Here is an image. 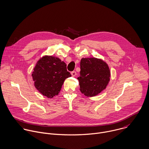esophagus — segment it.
<instances>
[{"label": "esophagus", "instance_id": "obj_1", "mask_svg": "<svg viewBox=\"0 0 149 149\" xmlns=\"http://www.w3.org/2000/svg\"><path fill=\"white\" fill-rule=\"evenodd\" d=\"M71 74H72V76L73 77L76 76V72H75V71L72 72H71Z\"/></svg>", "mask_w": 149, "mask_h": 149}]
</instances>
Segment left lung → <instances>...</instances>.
Masks as SVG:
<instances>
[{
    "mask_svg": "<svg viewBox=\"0 0 149 149\" xmlns=\"http://www.w3.org/2000/svg\"><path fill=\"white\" fill-rule=\"evenodd\" d=\"M108 65L95 58H82L80 61V90L87 97H94L102 91L110 80Z\"/></svg>",
    "mask_w": 149,
    "mask_h": 149,
    "instance_id": "8db88e82",
    "label": "left lung"
}]
</instances>
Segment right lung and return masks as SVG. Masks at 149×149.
<instances>
[{
	"label": "right lung",
	"mask_w": 149,
	"mask_h": 149,
	"mask_svg": "<svg viewBox=\"0 0 149 149\" xmlns=\"http://www.w3.org/2000/svg\"><path fill=\"white\" fill-rule=\"evenodd\" d=\"M71 76L67 70L66 63L59 58L52 56L41 58L32 74L36 88L48 98L58 95L65 80Z\"/></svg>",
	"instance_id": "add662e5"
}]
</instances>
